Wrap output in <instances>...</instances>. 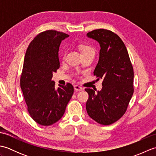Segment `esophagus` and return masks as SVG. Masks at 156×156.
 <instances>
[{
	"mask_svg": "<svg viewBox=\"0 0 156 156\" xmlns=\"http://www.w3.org/2000/svg\"><path fill=\"white\" fill-rule=\"evenodd\" d=\"M74 90L76 91H82V90H83L84 89H83V88H82L81 87H80V86L75 85L74 86Z\"/></svg>",
	"mask_w": 156,
	"mask_h": 156,
	"instance_id": "esophagus-1",
	"label": "esophagus"
}]
</instances>
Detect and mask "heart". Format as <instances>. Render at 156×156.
Masks as SVG:
<instances>
[{"label":"heart","mask_w":156,"mask_h":156,"mask_svg":"<svg viewBox=\"0 0 156 156\" xmlns=\"http://www.w3.org/2000/svg\"><path fill=\"white\" fill-rule=\"evenodd\" d=\"M79 49H80L81 51V54H85V53H88V52H91V51H94V49L92 48L91 46L87 45V44H80L78 45ZM65 54H64V56L63 57L64 58Z\"/></svg>","instance_id":"heart-1"}]
</instances>
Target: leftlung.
Returning a JSON list of instances; mask_svg holds the SVG:
<instances>
[{
	"label": "left lung",
	"mask_w": 156,
	"mask_h": 156,
	"mask_svg": "<svg viewBox=\"0 0 156 156\" xmlns=\"http://www.w3.org/2000/svg\"><path fill=\"white\" fill-rule=\"evenodd\" d=\"M87 35L100 45L94 75L103 81L102 90L97 92L85 89L89 95L86 108L93 120L108 125L117 121L127 111L134 91L133 68L124 43L115 33L100 29Z\"/></svg>",
	"instance_id": "1"
}]
</instances>
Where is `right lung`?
Listing matches in <instances>:
<instances>
[{
    "mask_svg": "<svg viewBox=\"0 0 156 156\" xmlns=\"http://www.w3.org/2000/svg\"><path fill=\"white\" fill-rule=\"evenodd\" d=\"M68 37L54 30L41 32L31 41L25 53L21 88L29 115L41 125L58 122L74 93L70 83L56 88L51 80L53 73L59 68V45Z\"/></svg>",
    "mask_w": 156,
    "mask_h": 156,
    "instance_id": "right-lung-1",
    "label": "right lung"
}]
</instances>
